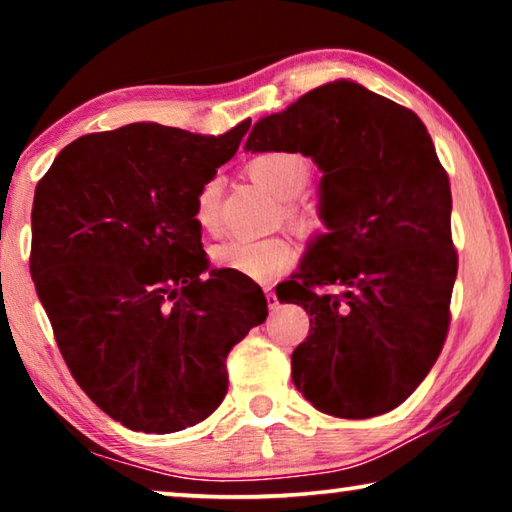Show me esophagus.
Wrapping results in <instances>:
<instances>
[{
    "mask_svg": "<svg viewBox=\"0 0 512 512\" xmlns=\"http://www.w3.org/2000/svg\"><path fill=\"white\" fill-rule=\"evenodd\" d=\"M264 293H266V302H268V309H277V305H280V300H277V296H275V291H273L271 287H266V289H264Z\"/></svg>",
    "mask_w": 512,
    "mask_h": 512,
    "instance_id": "1",
    "label": "esophagus"
}]
</instances>
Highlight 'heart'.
Masks as SVG:
<instances>
[{
	"label": "heart",
	"mask_w": 512,
	"mask_h": 512,
	"mask_svg": "<svg viewBox=\"0 0 512 512\" xmlns=\"http://www.w3.org/2000/svg\"><path fill=\"white\" fill-rule=\"evenodd\" d=\"M250 178L266 187L284 201V214L293 223H311V214L296 196L305 192L311 178V167L305 155L293 151H266L255 155L248 162ZM194 219L205 232L219 230L221 221V183L210 178L198 189L194 203ZM210 257L216 266L230 268L241 277L253 282H271L289 271L296 262V246L289 237H264V239H225L212 246Z\"/></svg>",
	"instance_id": "obj_1"
}]
</instances>
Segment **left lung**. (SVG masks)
Instances as JSON below:
<instances>
[{
    "label": "left lung",
    "instance_id": "1",
    "mask_svg": "<svg viewBox=\"0 0 512 512\" xmlns=\"http://www.w3.org/2000/svg\"><path fill=\"white\" fill-rule=\"evenodd\" d=\"M246 149L300 151L325 173L329 232L277 291L309 314L293 384L334 418L393 411L443 350L458 271L452 189L427 126L359 83L334 81L259 119Z\"/></svg>",
    "mask_w": 512,
    "mask_h": 512
}]
</instances>
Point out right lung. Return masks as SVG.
<instances>
[{
  "instance_id": "add662e5",
  "label": "right lung",
  "mask_w": 512,
  "mask_h": 512,
  "mask_svg": "<svg viewBox=\"0 0 512 512\" xmlns=\"http://www.w3.org/2000/svg\"><path fill=\"white\" fill-rule=\"evenodd\" d=\"M160 124L83 135L40 178L31 275L58 350L85 395L124 427L173 433L228 393L225 359L268 309L259 284L207 271L196 194L237 153Z\"/></svg>"
}]
</instances>
